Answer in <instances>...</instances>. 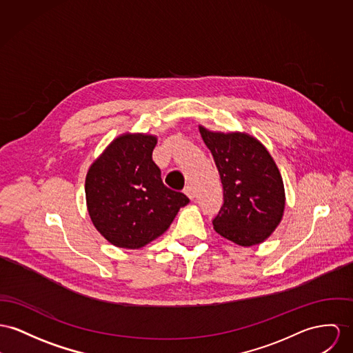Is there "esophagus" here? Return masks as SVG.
Instances as JSON below:
<instances>
[{"label": "esophagus", "instance_id": "34e87169", "mask_svg": "<svg viewBox=\"0 0 353 353\" xmlns=\"http://www.w3.org/2000/svg\"><path fill=\"white\" fill-rule=\"evenodd\" d=\"M184 193L190 197V200L194 199V188H193L192 185H187V187L184 188Z\"/></svg>", "mask_w": 353, "mask_h": 353}]
</instances>
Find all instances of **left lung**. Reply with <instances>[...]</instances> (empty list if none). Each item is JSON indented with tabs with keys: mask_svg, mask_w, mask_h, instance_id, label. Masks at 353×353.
<instances>
[{
	"mask_svg": "<svg viewBox=\"0 0 353 353\" xmlns=\"http://www.w3.org/2000/svg\"><path fill=\"white\" fill-rule=\"evenodd\" d=\"M199 129L223 184L224 203L212 220L215 231L244 247L262 243L285 210L283 181L270 153L248 134Z\"/></svg>",
	"mask_w": 353,
	"mask_h": 353,
	"instance_id": "8db88e82",
	"label": "left lung"
}]
</instances>
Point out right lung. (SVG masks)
<instances>
[{"label":"right lung","mask_w":353,"mask_h":353,"mask_svg":"<svg viewBox=\"0 0 353 353\" xmlns=\"http://www.w3.org/2000/svg\"><path fill=\"white\" fill-rule=\"evenodd\" d=\"M157 138L123 134L90 166L85 176L87 210L110 243L139 248L169 228L190 199L163 185L152 159Z\"/></svg>","instance_id":"obj_1"}]
</instances>
